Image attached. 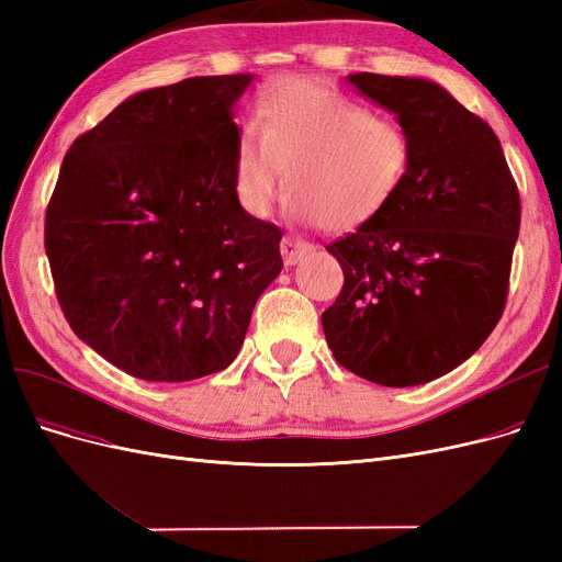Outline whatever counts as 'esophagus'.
Segmentation results:
<instances>
[{
    "label": "esophagus",
    "mask_w": 562,
    "mask_h": 562,
    "mask_svg": "<svg viewBox=\"0 0 562 562\" xmlns=\"http://www.w3.org/2000/svg\"><path fill=\"white\" fill-rule=\"evenodd\" d=\"M314 246L304 239H297L293 234H285L283 241H281V255H283V262L285 265H295L302 255H307Z\"/></svg>",
    "instance_id": "34e87169"
}]
</instances>
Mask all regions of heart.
I'll return each instance as SVG.
<instances>
[{
    "instance_id": "b5f03b06",
    "label": "heart",
    "mask_w": 562,
    "mask_h": 562,
    "mask_svg": "<svg viewBox=\"0 0 562 562\" xmlns=\"http://www.w3.org/2000/svg\"><path fill=\"white\" fill-rule=\"evenodd\" d=\"M411 133L330 83L288 79L244 122L234 149V192L267 215L285 184L307 223L351 232L378 220L413 171Z\"/></svg>"
}]
</instances>
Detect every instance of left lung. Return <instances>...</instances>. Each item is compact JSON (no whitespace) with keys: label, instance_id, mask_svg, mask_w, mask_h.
<instances>
[{"label":"left lung","instance_id":"left-lung-1","mask_svg":"<svg viewBox=\"0 0 562 562\" xmlns=\"http://www.w3.org/2000/svg\"><path fill=\"white\" fill-rule=\"evenodd\" d=\"M349 81L398 116L415 157L398 199L326 246L345 285L321 323L353 375L415 386L464 363L499 323L520 194L495 131L438 83L372 72Z\"/></svg>","mask_w":562,"mask_h":562}]
</instances>
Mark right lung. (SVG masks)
<instances>
[{"label": "right lung", "mask_w": 562, "mask_h": 562, "mask_svg": "<svg viewBox=\"0 0 562 562\" xmlns=\"http://www.w3.org/2000/svg\"><path fill=\"white\" fill-rule=\"evenodd\" d=\"M250 79L135 93L63 159L44 223L56 297L75 335L138 380L225 370L283 267L281 229L234 192L232 105Z\"/></svg>", "instance_id": "right-lung-1"}]
</instances>
